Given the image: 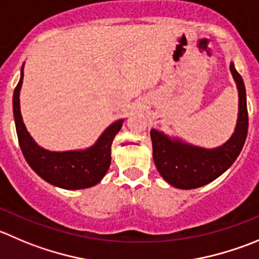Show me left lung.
<instances>
[{
  "mask_svg": "<svg viewBox=\"0 0 259 259\" xmlns=\"http://www.w3.org/2000/svg\"><path fill=\"white\" fill-rule=\"evenodd\" d=\"M230 72L238 90V117L234 133L227 142L219 147L205 148L162 130H150L155 167L173 187L192 190L212 182L232 167L242 152L248 133L247 96L244 82L233 62Z\"/></svg>",
  "mask_w": 259,
  "mask_h": 259,
  "instance_id": "8db88e82",
  "label": "left lung"
}]
</instances>
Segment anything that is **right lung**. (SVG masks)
I'll return each mask as SVG.
<instances>
[{"mask_svg":"<svg viewBox=\"0 0 259 259\" xmlns=\"http://www.w3.org/2000/svg\"><path fill=\"white\" fill-rule=\"evenodd\" d=\"M24 66L21 76L14 91L12 107L20 148L27 164L42 180L55 187L64 190H82L97 185L106 175L111 163V144L120 132L125 119L110 124L101 133L96 142L84 149L49 150L40 147L27 132L20 110V91L24 79Z\"/></svg>","mask_w":259,"mask_h":259,"instance_id":"1","label":"right lung"}]
</instances>
